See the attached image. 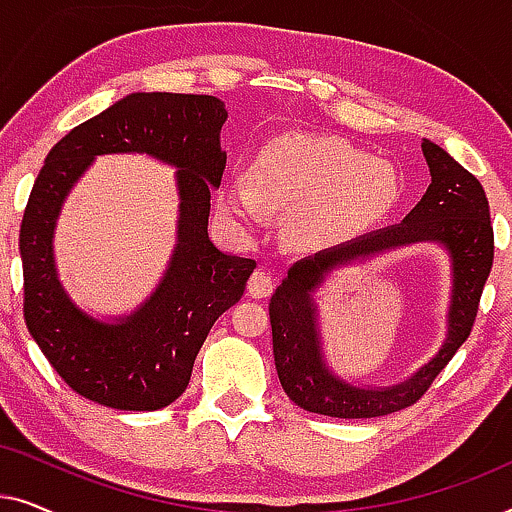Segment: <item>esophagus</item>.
I'll return each instance as SVG.
<instances>
[{
    "mask_svg": "<svg viewBox=\"0 0 512 512\" xmlns=\"http://www.w3.org/2000/svg\"><path fill=\"white\" fill-rule=\"evenodd\" d=\"M272 289H275V279L268 270H256L254 275L249 279V293L254 298H265L270 296Z\"/></svg>",
    "mask_w": 512,
    "mask_h": 512,
    "instance_id": "34e87169",
    "label": "esophagus"
}]
</instances>
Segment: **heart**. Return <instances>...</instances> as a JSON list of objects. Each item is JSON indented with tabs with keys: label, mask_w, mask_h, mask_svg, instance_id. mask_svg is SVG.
I'll use <instances>...</instances> for the list:
<instances>
[{
	"label": "heart",
	"mask_w": 512,
	"mask_h": 512,
	"mask_svg": "<svg viewBox=\"0 0 512 512\" xmlns=\"http://www.w3.org/2000/svg\"><path fill=\"white\" fill-rule=\"evenodd\" d=\"M398 181L389 165L331 137H286L265 151L251 174L249 191L237 188L223 209L254 221L258 205L300 212L312 235L375 219L396 200Z\"/></svg>",
	"instance_id": "b5f03b06"
}]
</instances>
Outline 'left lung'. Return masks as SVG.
Segmentation results:
<instances>
[{"instance_id":"obj_1","label":"left lung","mask_w":512,"mask_h":512,"mask_svg":"<svg viewBox=\"0 0 512 512\" xmlns=\"http://www.w3.org/2000/svg\"><path fill=\"white\" fill-rule=\"evenodd\" d=\"M431 184L403 223L368 233L307 256L289 270V277L270 298L272 352L286 396L307 412L340 419H370L405 410L422 398L443 373L457 349L473 331L482 289L494 263V228L482 184L438 144L424 139ZM438 241L453 258V305L448 315V340L436 360L401 385L361 390L342 383L320 359L316 313L311 293L328 271L359 257L415 241Z\"/></svg>"}]
</instances>
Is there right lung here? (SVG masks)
<instances>
[{
	"label": "right lung",
	"instance_id": "obj_1",
	"mask_svg": "<svg viewBox=\"0 0 512 512\" xmlns=\"http://www.w3.org/2000/svg\"><path fill=\"white\" fill-rule=\"evenodd\" d=\"M226 118V104L212 95L132 93L76 125L46 156L20 223L23 314L55 373L88 401L137 412L177 401L214 321L242 298L256 261L223 254L207 233L209 191L226 170L219 144ZM130 150L180 170V244L157 293L128 320L100 325L61 291L52 228L92 158Z\"/></svg>",
	"mask_w": 512,
	"mask_h": 512
}]
</instances>
